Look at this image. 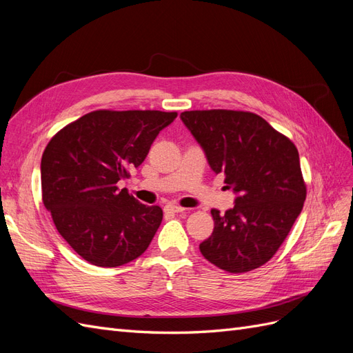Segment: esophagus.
I'll use <instances>...</instances> for the list:
<instances>
[{
	"mask_svg": "<svg viewBox=\"0 0 353 353\" xmlns=\"http://www.w3.org/2000/svg\"><path fill=\"white\" fill-rule=\"evenodd\" d=\"M164 210H165L167 213H180V212H183L185 209H183V207L177 205V204H167V205L164 207Z\"/></svg>",
	"mask_w": 353,
	"mask_h": 353,
	"instance_id": "obj_1",
	"label": "esophagus"
}]
</instances>
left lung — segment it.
Here are the masks:
<instances>
[{
  "label": "left lung",
  "mask_w": 353,
  "mask_h": 353,
  "mask_svg": "<svg viewBox=\"0 0 353 353\" xmlns=\"http://www.w3.org/2000/svg\"><path fill=\"white\" fill-rule=\"evenodd\" d=\"M201 144L216 174L237 194L200 245L203 256L228 273H246L274 256L301 213L307 186L300 155L286 135L263 117L241 110H191L180 114Z\"/></svg>",
  "instance_id": "left-lung-1"
}]
</instances>
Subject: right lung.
<instances>
[{
	"instance_id": "add662e5",
	"label": "right lung",
	"mask_w": 353,
	"mask_h": 353,
	"mask_svg": "<svg viewBox=\"0 0 353 353\" xmlns=\"http://www.w3.org/2000/svg\"><path fill=\"white\" fill-rule=\"evenodd\" d=\"M177 117L159 110H94L65 125L41 157V196L58 232L77 255L98 267L139 258L162 221L119 189L153 140Z\"/></svg>"
}]
</instances>
